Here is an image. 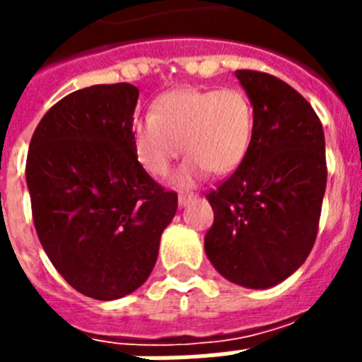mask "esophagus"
<instances>
[{
	"label": "esophagus",
	"instance_id": "1",
	"mask_svg": "<svg viewBox=\"0 0 362 362\" xmlns=\"http://www.w3.org/2000/svg\"><path fill=\"white\" fill-rule=\"evenodd\" d=\"M193 199H195V193H180V195H178V203H180V206H186V204L189 203V201H193Z\"/></svg>",
	"mask_w": 362,
	"mask_h": 362
}]
</instances>
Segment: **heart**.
I'll list each match as a JSON object with an SVG mask.
<instances>
[{
  "label": "heart",
  "instance_id": "b5f03b06",
  "mask_svg": "<svg viewBox=\"0 0 362 362\" xmlns=\"http://www.w3.org/2000/svg\"><path fill=\"white\" fill-rule=\"evenodd\" d=\"M253 127L252 99L240 88H178L159 95L150 116L133 122L131 139L139 163L152 176L167 175L184 146L189 158L176 182L187 186L204 170L226 175L237 169Z\"/></svg>",
  "mask_w": 362,
  "mask_h": 362
}]
</instances>
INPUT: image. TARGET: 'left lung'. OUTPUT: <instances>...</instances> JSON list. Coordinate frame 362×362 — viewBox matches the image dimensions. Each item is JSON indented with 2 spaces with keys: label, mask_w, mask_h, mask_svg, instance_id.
<instances>
[{
  "label": "left lung",
  "mask_w": 362,
  "mask_h": 362,
  "mask_svg": "<svg viewBox=\"0 0 362 362\" xmlns=\"http://www.w3.org/2000/svg\"><path fill=\"white\" fill-rule=\"evenodd\" d=\"M255 127L237 170L209 192L214 223L204 250L233 284L264 289L314 247L327 186L325 135L312 105L274 75L238 69Z\"/></svg>",
  "instance_id": "8db88e82"
}]
</instances>
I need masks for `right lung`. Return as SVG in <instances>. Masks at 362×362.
I'll return each mask as SVG.
<instances>
[{
    "label": "right lung",
    "instance_id": "right-lung-1",
    "mask_svg": "<svg viewBox=\"0 0 362 362\" xmlns=\"http://www.w3.org/2000/svg\"><path fill=\"white\" fill-rule=\"evenodd\" d=\"M139 90L98 84L59 99L31 136L25 180L42 250L71 287L115 300L152 272L176 192L139 163L131 125Z\"/></svg>",
    "mask_w": 362,
    "mask_h": 362
}]
</instances>
